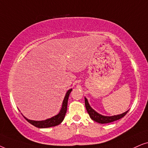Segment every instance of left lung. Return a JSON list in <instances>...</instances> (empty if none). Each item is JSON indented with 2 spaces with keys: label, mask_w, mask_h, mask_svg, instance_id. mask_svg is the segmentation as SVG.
I'll return each instance as SVG.
<instances>
[{
  "label": "left lung",
  "mask_w": 148,
  "mask_h": 148,
  "mask_svg": "<svg viewBox=\"0 0 148 148\" xmlns=\"http://www.w3.org/2000/svg\"><path fill=\"white\" fill-rule=\"evenodd\" d=\"M85 104H86V110L88 111L89 115H90V118L92 119L93 121H96V122L98 123H101V124H105V123H109L111 122H114L115 121L119 120L125 115L129 110H128L126 112L122 113V114H117V115H113V116H104L99 114L97 112L96 110H94L92 107L90 106V104H89L88 99L85 97Z\"/></svg>",
  "instance_id": "left-lung-1"
}]
</instances>
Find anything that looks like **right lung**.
<instances>
[{"instance_id": "1", "label": "right lung", "mask_w": 148, "mask_h": 148, "mask_svg": "<svg viewBox=\"0 0 148 148\" xmlns=\"http://www.w3.org/2000/svg\"><path fill=\"white\" fill-rule=\"evenodd\" d=\"M71 91L72 89H70V90H69L67 92H66L65 96H64V98L63 102H62V107L60 112H58V114L51 117V118L46 119V120L44 121H34L27 119L25 116H23L22 113L21 114L23 115V116L26 119V121H27L30 124L38 127V128H48V127L56 126V125L60 124V123L62 122V121L64 120V116H65L66 112V110H67V103L69 96V94L71 92Z\"/></svg>"}]
</instances>
